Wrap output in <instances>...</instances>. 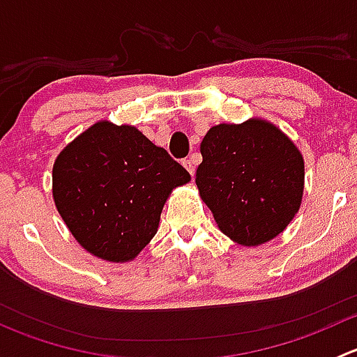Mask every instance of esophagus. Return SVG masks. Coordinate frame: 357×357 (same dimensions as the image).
Wrapping results in <instances>:
<instances>
[{"instance_id":"34e87169","label":"esophagus","mask_w":357,"mask_h":357,"mask_svg":"<svg viewBox=\"0 0 357 357\" xmlns=\"http://www.w3.org/2000/svg\"><path fill=\"white\" fill-rule=\"evenodd\" d=\"M183 165H185L186 171H188L190 174H195V160H193V158H185V160H183Z\"/></svg>"}]
</instances>
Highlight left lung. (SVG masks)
<instances>
[{"instance_id": "obj_1", "label": "left lung", "mask_w": 357, "mask_h": 357, "mask_svg": "<svg viewBox=\"0 0 357 357\" xmlns=\"http://www.w3.org/2000/svg\"><path fill=\"white\" fill-rule=\"evenodd\" d=\"M200 199L221 233L259 247L285 231L304 195V157L273 122L212 126L200 143Z\"/></svg>"}]
</instances>
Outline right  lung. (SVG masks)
Segmentation results:
<instances>
[{
    "instance_id": "right-lung-1",
    "label": "right lung",
    "mask_w": 357,
    "mask_h": 357,
    "mask_svg": "<svg viewBox=\"0 0 357 357\" xmlns=\"http://www.w3.org/2000/svg\"><path fill=\"white\" fill-rule=\"evenodd\" d=\"M55 207L77 243L95 257L129 262L155 236L172 190L188 171L135 126L98 121L53 164Z\"/></svg>"
}]
</instances>
